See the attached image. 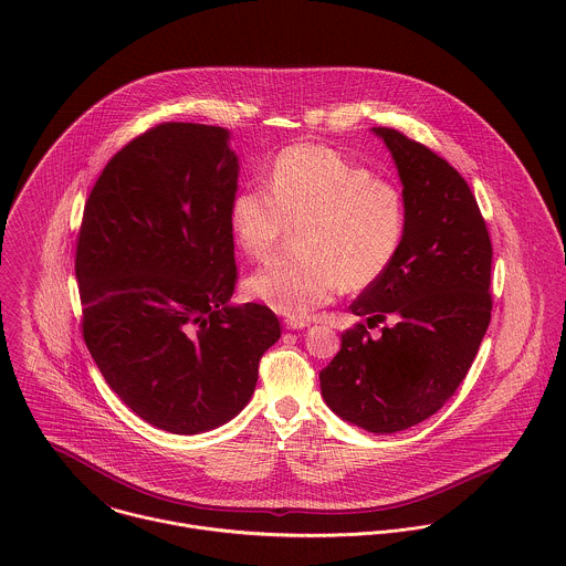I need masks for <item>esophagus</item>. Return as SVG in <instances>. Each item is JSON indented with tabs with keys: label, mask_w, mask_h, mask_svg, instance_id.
Segmentation results:
<instances>
[{
	"label": "esophagus",
	"mask_w": 566,
	"mask_h": 566,
	"mask_svg": "<svg viewBox=\"0 0 566 566\" xmlns=\"http://www.w3.org/2000/svg\"><path fill=\"white\" fill-rule=\"evenodd\" d=\"M310 321H298V318H287L285 321V328H292V331H298V328H305L310 326Z\"/></svg>",
	"instance_id": "obj_1"
}]
</instances>
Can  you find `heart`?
Here are the masks:
<instances>
[{
  "instance_id": "obj_1",
  "label": "heart",
  "mask_w": 566,
  "mask_h": 566,
  "mask_svg": "<svg viewBox=\"0 0 566 566\" xmlns=\"http://www.w3.org/2000/svg\"><path fill=\"white\" fill-rule=\"evenodd\" d=\"M265 189L231 202V231L243 254L272 256L294 231L296 256L276 259L245 281V292L287 318H307L342 287L375 285L405 235L401 191L333 148L298 144L276 155Z\"/></svg>"
}]
</instances>
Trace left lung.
<instances>
[{"label": "left lung", "mask_w": 566, "mask_h": 566, "mask_svg": "<svg viewBox=\"0 0 566 566\" xmlns=\"http://www.w3.org/2000/svg\"><path fill=\"white\" fill-rule=\"evenodd\" d=\"M403 182V243L388 272L350 305L355 324L321 373L326 405L373 431H403L447 403L490 324L492 243L460 171L395 128H373ZM392 319L375 340L367 328Z\"/></svg>", "instance_id": "1"}]
</instances>
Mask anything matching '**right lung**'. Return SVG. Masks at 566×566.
<instances>
[{
	"label": "right lung",
	"mask_w": 566,
	"mask_h": 566,
	"mask_svg": "<svg viewBox=\"0 0 566 566\" xmlns=\"http://www.w3.org/2000/svg\"><path fill=\"white\" fill-rule=\"evenodd\" d=\"M240 163L220 126L165 122L95 180L76 242L82 337L111 390L171 433L229 422L281 337L265 305H231Z\"/></svg>",
	"instance_id": "obj_1"
}]
</instances>
